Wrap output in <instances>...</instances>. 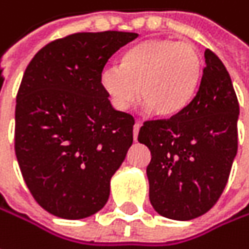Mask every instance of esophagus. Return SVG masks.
<instances>
[{"label": "esophagus", "mask_w": 249, "mask_h": 249, "mask_svg": "<svg viewBox=\"0 0 249 249\" xmlns=\"http://www.w3.org/2000/svg\"><path fill=\"white\" fill-rule=\"evenodd\" d=\"M140 126H141V125L138 124V123H135V124H134V140H135V141H137V137H138V131H140Z\"/></svg>", "instance_id": "esophagus-1"}]
</instances>
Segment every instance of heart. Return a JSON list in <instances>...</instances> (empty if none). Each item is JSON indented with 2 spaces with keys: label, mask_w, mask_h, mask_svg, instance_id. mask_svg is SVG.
I'll return each instance as SVG.
<instances>
[{
  "label": "heart",
  "mask_w": 249,
  "mask_h": 249,
  "mask_svg": "<svg viewBox=\"0 0 249 249\" xmlns=\"http://www.w3.org/2000/svg\"><path fill=\"white\" fill-rule=\"evenodd\" d=\"M202 68L201 54L190 42L148 39L125 51L120 68H104L100 87L118 111H125L140 97L154 117L170 120L191 105L201 85Z\"/></svg>",
  "instance_id": "b5f03b06"
}]
</instances>
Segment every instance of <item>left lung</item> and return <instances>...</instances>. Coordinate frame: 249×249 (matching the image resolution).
Returning <instances> with one entry per match:
<instances>
[{
    "label": "left lung",
    "mask_w": 249,
    "mask_h": 249,
    "mask_svg": "<svg viewBox=\"0 0 249 249\" xmlns=\"http://www.w3.org/2000/svg\"><path fill=\"white\" fill-rule=\"evenodd\" d=\"M205 64L191 105L175 118L144 123L138 134L151 151V205L177 221L194 219L214 207L237 155L239 105L232 81L210 50Z\"/></svg>",
    "instance_id": "8db88e82"
}]
</instances>
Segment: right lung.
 Returning a JSON list of instances; mask_svg holds the SVG:
<instances>
[{
    "label": "right lung",
    "instance_id": "obj_1",
    "mask_svg": "<svg viewBox=\"0 0 249 249\" xmlns=\"http://www.w3.org/2000/svg\"><path fill=\"white\" fill-rule=\"evenodd\" d=\"M138 34L78 33L41 48L15 105V155L34 199L50 214L98 213L132 144V115L112 108L100 87L107 61Z\"/></svg>",
    "mask_w": 249,
    "mask_h": 249
}]
</instances>
